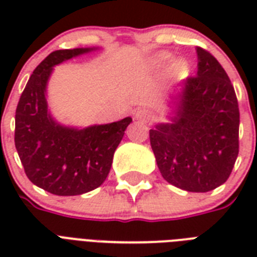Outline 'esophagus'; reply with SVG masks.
<instances>
[{"mask_svg": "<svg viewBox=\"0 0 257 257\" xmlns=\"http://www.w3.org/2000/svg\"><path fill=\"white\" fill-rule=\"evenodd\" d=\"M135 118L141 121V122H149L152 120V112L147 108H139L135 112Z\"/></svg>", "mask_w": 257, "mask_h": 257, "instance_id": "34e87169", "label": "esophagus"}]
</instances>
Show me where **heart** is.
<instances>
[{
	"label": "heart",
	"instance_id": "1",
	"mask_svg": "<svg viewBox=\"0 0 257 257\" xmlns=\"http://www.w3.org/2000/svg\"><path fill=\"white\" fill-rule=\"evenodd\" d=\"M172 61V54L168 53V52H160L157 53L155 57H153V65L156 68H164ZM176 74H181L184 73L185 70L188 69V62L184 60V58H180L175 62V66H173Z\"/></svg>",
	"mask_w": 257,
	"mask_h": 257
}]
</instances>
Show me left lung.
Here are the masks:
<instances>
[{
  "label": "left lung",
  "mask_w": 257,
  "mask_h": 257,
  "mask_svg": "<svg viewBox=\"0 0 257 257\" xmlns=\"http://www.w3.org/2000/svg\"><path fill=\"white\" fill-rule=\"evenodd\" d=\"M196 77L169 94L167 122L149 131L161 176L188 192H209L231 175L239 155V105L225 70L197 48Z\"/></svg>",
  "instance_id": "left-lung-1"
}]
</instances>
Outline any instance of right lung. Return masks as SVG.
Listing matches in <instances>:
<instances>
[{"instance_id": "1", "label": "right lung", "mask_w": 257, "mask_h": 257, "mask_svg": "<svg viewBox=\"0 0 257 257\" xmlns=\"http://www.w3.org/2000/svg\"><path fill=\"white\" fill-rule=\"evenodd\" d=\"M100 48H76L50 53L30 76L16 110L14 143L28 179L57 196L96 189L112 167L113 155L131 117L109 124L72 126L58 122L48 105V84L54 66Z\"/></svg>"}]
</instances>
